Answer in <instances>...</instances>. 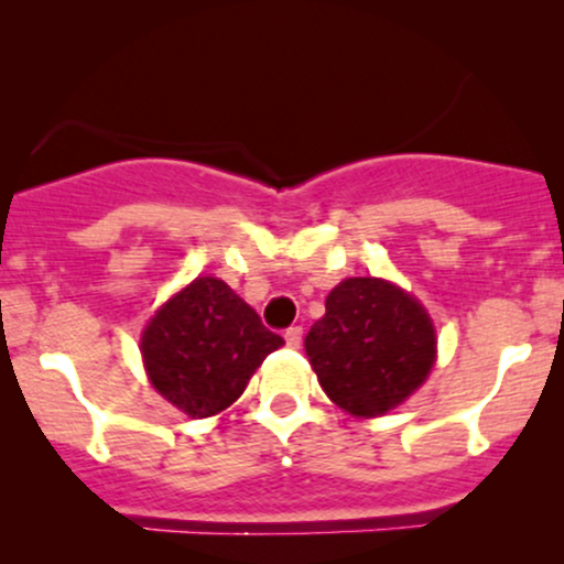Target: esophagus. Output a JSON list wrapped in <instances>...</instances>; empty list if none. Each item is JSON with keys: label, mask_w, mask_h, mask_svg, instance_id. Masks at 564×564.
Wrapping results in <instances>:
<instances>
[{"label": "esophagus", "mask_w": 564, "mask_h": 564, "mask_svg": "<svg viewBox=\"0 0 564 564\" xmlns=\"http://www.w3.org/2000/svg\"><path fill=\"white\" fill-rule=\"evenodd\" d=\"M283 337H286L289 348H300V343H302V326H289Z\"/></svg>", "instance_id": "1"}]
</instances>
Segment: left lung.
I'll return each instance as SVG.
<instances>
[{"label":"left lung","mask_w":564,"mask_h":564,"mask_svg":"<svg viewBox=\"0 0 564 564\" xmlns=\"http://www.w3.org/2000/svg\"><path fill=\"white\" fill-rule=\"evenodd\" d=\"M321 388L358 417L393 410L436 358L429 313L380 278H348L326 296V315L305 337Z\"/></svg>","instance_id":"left-lung-1"}]
</instances>
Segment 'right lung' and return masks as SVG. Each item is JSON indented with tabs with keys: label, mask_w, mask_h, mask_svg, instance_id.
<instances>
[{
	"label": "right lung",
	"mask_w": 564,
	"mask_h": 564,
	"mask_svg": "<svg viewBox=\"0 0 564 564\" xmlns=\"http://www.w3.org/2000/svg\"><path fill=\"white\" fill-rule=\"evenodd\" d=\"M281 345V334L219 278H195L160 307L141 337L152 386L192 417L227 410Z\"/></svg>",
	"instance_id": "right-lung-1"
}]
</instances>
